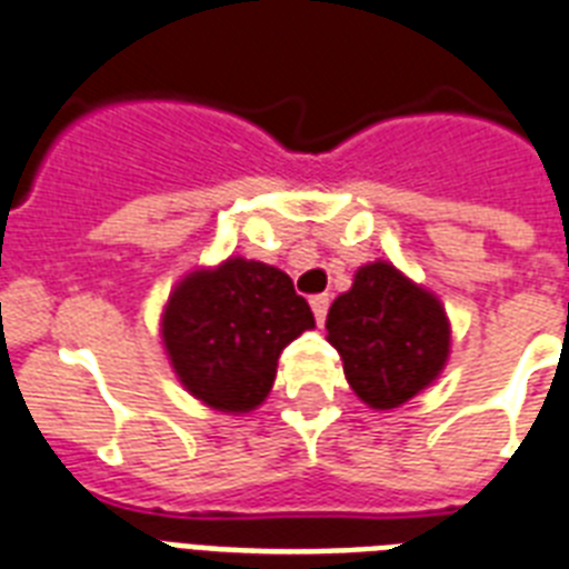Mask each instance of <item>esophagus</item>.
<instances>
[{
  "label": "esophagus",
  "mask_w": 569,
  "mask_h": 569,
  "mask_svg": "<svg viewBox=\"0 0 569 569\" xmlns=\"http://www.w3.org/2000/svg\"><path fill=\"white\" fill-rule=\"evenodd\" d=\"M309 307L316 312L318 325H325L327 309H330V295H312V298H309Z\"/></svg>",
  "instance_id": "1"
}]
</instances>
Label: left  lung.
Returning <instances> with one entry per match:
<instances>
[{"mask_svg": "<svg viewBox=\"0 0 569 569\" xmlns=\"http://www.w3.org/2000/svg\"><path fill=\"white\" fill-rule=\"evenodd\" d=\"M327 341L345 377L373 409H397L436 380L450 353V325L436 295L389 262L362 266L350 292L332 300Z\"/></svg>", "mask_w": 569, "mask_h": 569, "instance_id": "obj_1", "label": "left lung"}]
</instances>
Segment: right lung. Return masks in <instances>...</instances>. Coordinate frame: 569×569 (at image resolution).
<instances>
[{
  "label": "right lung",
  "mask_w": 569,
  "mask_h": 569,
  "mask_svg": "<svg viewBox=\"0 0 569 569\" xmlns=\"http://www.w3.org/2000/svg\"><path fill=\"white\" fill-rule=\"evenodd\" d=\"M316 327L292 277L274 266L230 257L192 271L166 303L163 345L187 391L219 412H251L269 397L277 359Z\"/></svg>",
  "instance_id": "add662e5"
}]
</instances>
